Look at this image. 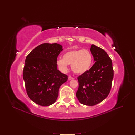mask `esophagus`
Returning a JSON list of instances; mask_svg holds the SVG:
<instances>
[{
  "mask_svg": "<svg viewBox=\"0 0 135 135\" xmlns=\"http://www.w3.org/2000/svg\"><path fill=\"white\" fill-rule=\"evenodd\" d=\"M74 78L73 77H71V76H69V77H68V79L69 80H72V79H74Z\"/></svg>",
  "mask_w": 135,
  "mask_h": 135,
  "instance_id": "34e87169",
  "label": "esophagus"
}]
</instances>
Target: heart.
Wrapping results in <instances>:
<instances>
[{"label":"heart","mask_w":135,"mask_h":135,"mask_svg":"<svg viewBox=\"0 0 135 135\" xmlns=\"http://www.w3.org/2000/svg\"><path fill=\"white\" fill-rule=\"evenodd\" d=\"M93 63V56L88 50H74L66 52L64 58L59 57L56 64L64 72L68 70V65H71V70L76 74H83L90 69Z\"/></svg>","instance_id":"1"}]
</instances>
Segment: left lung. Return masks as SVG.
I'll use <instances>...</instances> for the list:
<instances>
[{"label":"left lung","instance_id":"8db88e82","mask_svg":"<svg viewBox=\"0 0 135 135\" xmlns=\"http://www.w3.org/2000/svg\"><path fill=\"white\" fill-rule=\"evenodd\" d=\"M90 51L95 64L88 71L77 78L79 87L76 95L80 103L93 106L108 96L114 71L112 60L103 49L92 44Z\"/></svg>","mask_w":135,"mask_h":135}]
</instances>
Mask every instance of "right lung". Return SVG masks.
<instances>
[{
	"label": "right lung",
	"instance_id": "add662e5",
	"mask_svg": "<svg viewBox=\"0 0 135 135\" xmlns=\"http://www.w3.org/2000/svg\"><path fill=\"white\" fill-rule=\"evenodd\" d=\"M62 50L58 43H43L26 57L23 79L28 96L36 104L47 107L55 103L60 86L68 80L56 64Z\"/></svg>",
	"mask_w": 135,
	"mask_h": 135
}]
</instances>
